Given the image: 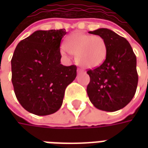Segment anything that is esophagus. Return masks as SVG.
Wrapping results in <instances>:
<instances>
[{
	"instance_id": "esophagus-1",
	"label": "esophagus",
	"mask_w": 148,
	"mask_h": 148,
	"mask_svg": "<svg viewBox=\"0 0 148 148\" xmlns=\"http://www.w3.org/2000/svg\"><path fill=\"white\" fill-rule=\"evenodd\" d=\"M83 70H82L80 68H77V73H82V72H83Z\"/></svg>"
}]
</instances>
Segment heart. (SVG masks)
<instances>
[{"label":"heart","instance_id":"b5f03b06","mask_svg":"<svg viewBox=\"0 0 148 148\" xmlns=\"http://www.w3.org/2000/svg\"><path fill=\"white\" fill-rule=\"evenodd\" d=\"M66 51L75 55L76 62L82 67L93 69L105 62L108 52V43L101 36L74 32L66 39ZM64 49L62 51L65 54Z\"/></svg>","mask_w":148,"mask_h":148}]
</instances>
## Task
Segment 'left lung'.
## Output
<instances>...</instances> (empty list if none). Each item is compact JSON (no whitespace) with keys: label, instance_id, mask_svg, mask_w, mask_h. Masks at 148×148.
Here are the masks:
<instances>
[{"label":"left lung","instance_id":"left-lung-1","mask_svg":"<svg viewBox=\"0 0 148 148\" xmlns=\"http://www.w3.org/2000/svg\"><path fill=\"white\" fill-rule=\"evenodd\" d=\"M89 33L106 39L108 52L102 64L87 71V94L97 109L117 111L130 102L136 91V57L127 39L112 30L99 28Z\"/></svg>","mask_w":148,"mask_h":148}]
</instances>
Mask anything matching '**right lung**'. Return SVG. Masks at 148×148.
Returning <instances> with one entry per match:
<instances>
[{
    "label": "right lung",
    "instance_id": "add662e5",
    "mask_svg": "<svg viewBox=\"0 0 148 148\" xmlns=\"http://www.w3.org/2000/svg\"><path fill=\"white\" fill-rule=\"evenodd\" d=\"M65 29L36 31L21 40L11 60L12 82L18 101L31 113L46 116L60 109L65 90L77 76V66L60 62Z\"/></svg>",
    "mask_w": 148,
    "mask_h": 148
}]
</instances>
